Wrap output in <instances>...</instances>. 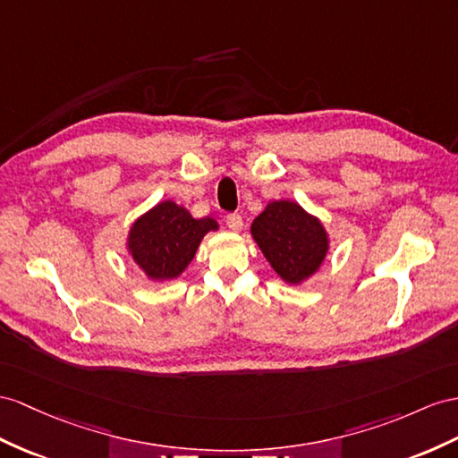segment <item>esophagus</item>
<instances>
[{
  "label": "esophagus",
  "instance_id": "obj_1",
  "mask_svg": "<svg viewBox=\"0 0 458 458\" xmlns=\"http://www.w3.org/2000/svg\"><path fill=\"white\" fill-rule=\"evenodd\" d=\"M226 225L232 232H240L243 226V220L238 213H230V215H226Z\"/></svg>",
  "mask_w": 458,
  "mask_h": 458
}]
</instances>
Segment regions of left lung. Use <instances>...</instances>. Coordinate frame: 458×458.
I'll return each instance as SVG.
<instances>
[{"instance_id":"1","label":"left lung","mask_w":458,"mask_h":458,"mask_svg":"<svg viewBox=\"0 0 458 458\" xmlns=\"http://www.w3.org/2000/svg\"><path fill=\"white\" fill-rule=\"evenodd\" d=\"M251 233L278 276L292 284L318 271L329 248L321 222L292 201L268 203Z\"/></svg>"}]
</instances>
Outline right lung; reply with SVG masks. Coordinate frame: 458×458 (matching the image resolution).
<instances>
[{"label":"right lung","mask_w":458,"mask_h":458,"mask_svg":"<svg viewBox=\"0 0 458 458\" xmlns=\"http://www.w3.org/2000/svg\"><path fill=\"white\" fill-rule=\"evenodd\" d=\"M213 218H193L174 201H164L140 216L129 233V251L135 263L155 280L178 276L191 263Z\"/></svg>","instance_id":"right-lung-1"}]
</instances>
